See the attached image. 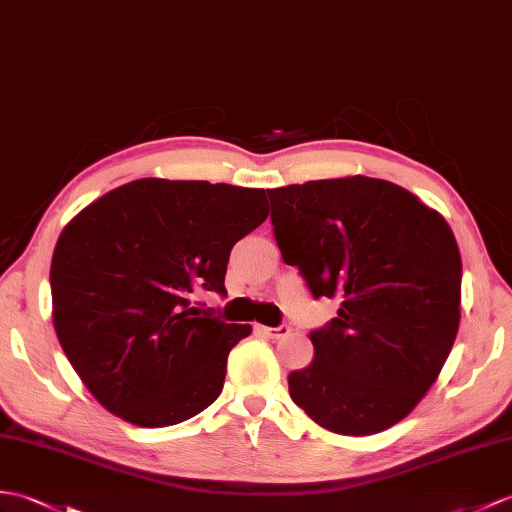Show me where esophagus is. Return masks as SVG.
Instances as JSON below:
<instances>
[{
  "mask_svg": "<svg viewBox=\"0 0 512 512\" xmlns=\"http://www.w3.org/2000/svg\"><path fill=\"white\" fill-rule=\"evenodd\" d=\"M261 336H266L268 340H279L285 338L290 334V327L288 325H279V327H259Z\"/></svg>",
  "mask_w": 512,
  "mask_h": 512,
  "instance_id": "1",
  "label": "esophagus"
}]
</instances>
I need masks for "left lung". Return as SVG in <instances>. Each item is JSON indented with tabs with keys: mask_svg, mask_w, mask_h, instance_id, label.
I'll use <instances>...</instances> for the list:
<instances>
[{
	"mask_svg": "<svg viewBox=\"0 0 512 512\" xmlns=\"http://www.w3.org/2000/svg\"><path fill=\"white\" fill-rule=\"evenodd\" d=\"M281 257L338 316L310 331L314 360L290 397L329 432L366 436L406 419L454 347L462 261L449 224L368 176L268 189Z\"/></svg>",
	"mask_w": 512,
	"mask_h": 512,
	"instance_id": "8db88e82",
	"label": "left lung"
}]
</instances>
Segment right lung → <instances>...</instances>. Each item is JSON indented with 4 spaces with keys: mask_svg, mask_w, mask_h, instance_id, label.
<instances>
[{
    "mask_svg": "<svg viewBox=\"0 0 512 512\" xmlns=\"http://www.w3.org/2000/svg\"><path fill=\"white\" fill-rule=\"evenodd\" d=\"M266 218L264 189L139 178L67 224L50 270L54 329L106 410L165 427L218 399L251 325L224 323L194 296L227 294L233 244Z\"/></svg>",
    "mask_w": 512,
    "mask_h": 512,
    "instance_id": "obj_1",
    "label": "right lung"
}]
</instances>
